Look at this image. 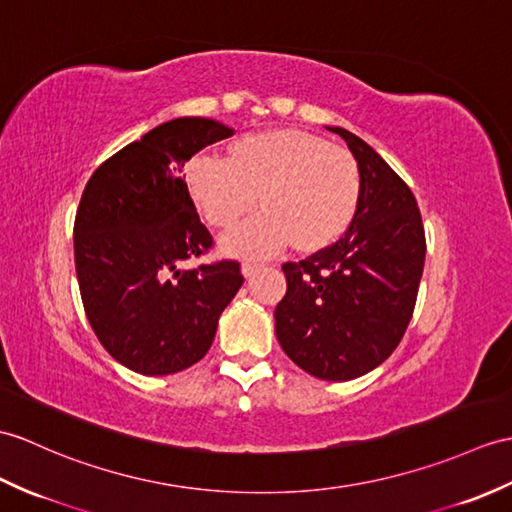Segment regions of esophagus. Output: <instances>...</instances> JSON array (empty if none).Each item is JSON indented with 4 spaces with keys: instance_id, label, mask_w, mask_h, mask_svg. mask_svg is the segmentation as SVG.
Listing matches in <instances>:
<instances>
[{
    "instance_id": "34e87169",
    "label": "esophagus",
    "mask_w": 512,
    "mask_h": 512,
    "mask_svg": "<svg viewBox=\"0 0 512 512\" xmlns=\"http://www.w3.org/2000/svg\"><path fill=\"white\" fill-rule=\"evenodd\" d=\"M259 268H261V264H257V261H244V264H242V275L244 277H251V275H255Z\"/></svg>"
}]
</instances>
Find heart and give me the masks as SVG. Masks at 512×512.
I'll use <instances>...</instances> for the list:
<instances>
[{
    "instance_id": "b5f03b06",
    "label": "heart",
    "mask_w": 512,
    "mask_h": 512,
    "mask_svg": "<svg viewBox=\"0 0 512 512\" xmlns=\"http://www.w3.org/2000/svg\"><path fill=\"white\" fill-rule=\"evenodd\" d=\"M185 183L200 213L227 229L257 205L255 218L222 237L240 257H264L292 240L318 251L349 229L360 205L362 178L349 150L305 130L248 133L233 141L229 159L198 154L185 163Z\"/></svg>"
}]
</instances>
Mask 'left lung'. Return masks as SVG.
Listing matches in <instances>:
<instances>
[{
	"label": "left lung",
	"mask_w": 512,
	"mask_h": 512,
	"mask_svg": "<svg viewBox=\"0 0 512 512\" xmlns=\"http://www.w3.org/2000/svg\"><path fill=\"white\" fill-rule=\"evenodd\" d=\"M340 135L358 161L362 194L336 244L283 264L288 290L275 310L277 340L305 373L347 382L388 360L417 303L425 231L417 198L358 135Z\"/></svg>",
	"instance_id": "1"
}]
</instances>
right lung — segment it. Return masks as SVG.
I'll list each match as a JSON object with an SVG mask.
<instances>
[{
    "mask_svg": "<svg viewBox=\"0 0 512 512\" xmlns=\"http://www.w3.org/2000/svg\"><path fill=\"white\" fill-rule=\"evenodd\" d=\"M233 128L178 117L152 128L93 172L74 222L82 305L102 347L141 375H170L205 358L244 277L233 259L185 268L213 237L183 168Z\"/></svg>",
    "mask_w": 512,
    "mask_h": 512,
    "instance_id": "1",
    "label": "right lung"
}]
</instances>
